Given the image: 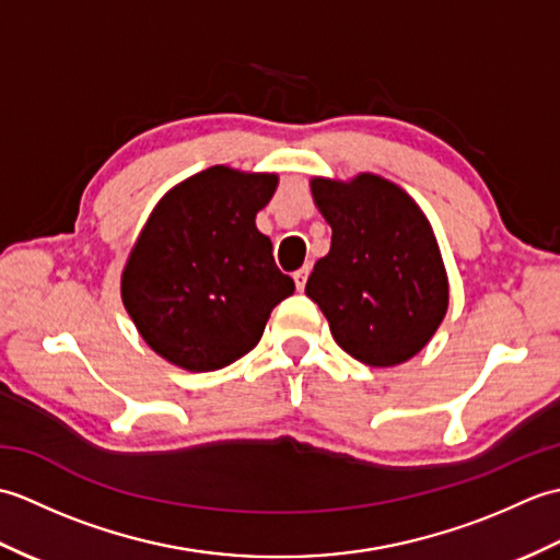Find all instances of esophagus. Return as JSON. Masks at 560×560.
<instances>
[{
  "label": "esophagus",
  "mask_w": 560,
  "mask_h": 560,
  "mask_svg": "<svg viewBox=\"0 0 560 560\" xmlns=\"http://www.w3.org/2000/svg\"><path fill=\"white\" fill-rule=\"evenodd\" d=\"M307 273H311V267H303V269H299V271L293 273V279H295V287H299V291H303V289H305Z\"/></svg>",
  "instance_id": "obj_1"
}]
</instances>
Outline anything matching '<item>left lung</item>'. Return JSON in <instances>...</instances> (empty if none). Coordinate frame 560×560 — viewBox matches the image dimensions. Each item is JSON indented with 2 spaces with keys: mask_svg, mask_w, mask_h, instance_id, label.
Here are the masks:
<instances>
[{
  "mask_svg": "<svg viewBox=\"0 0 560 560\" xmlns=\"http://www.w3.org/2000/svg\"><path fill=\"white\" fill-rule=\"evenodd\" d=\"M331 225L329 253L305 283L331 337L355 361L389 368L419 353L447 313V273L431 223L395 183L361 173L351 183L313 177Z\"/></svg>",
  "mask_w": 560,
  "mask_h": 560,
  "instance_id": "obj_1",
  "label": "left lung"
}]
</instances>
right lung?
Instances as JSON below:
<instances>
[{"mask_svg":"<svg viewBox=\"0 0 560 560\" xmlns=\"http://www.w3.org/2000/svg\"><path fill=\"white\" fill-rule=\"evenodd\" d=\"M277 183L271 173L213 165L151 211L122 271V303L165 361L192 373L231 365L295 291L255 225Z\"/></svg>","mask_w":560,"mask_h":560,"instance_id":"obj_1","label":"right lung"}]
</instances>
